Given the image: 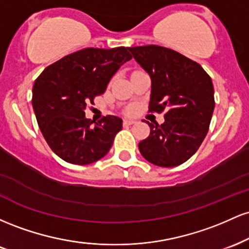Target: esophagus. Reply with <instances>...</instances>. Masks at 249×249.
<instances>
[{
  "label": "esophagus",
  "instance_id": "34e87169",
  "mask_svg": "<svg viewBox=\"0 0 249 249\" xmlns=\"http://www.w3.org/2000/svg\"><path fill=\"white\" fill-rule=\"evenodd\" d=\"M134 124V121H132V119H125L124 121V125H132Z\"/></svg>",
  "mask_w": 249,
  "mask_h": 249
}]
</instances>
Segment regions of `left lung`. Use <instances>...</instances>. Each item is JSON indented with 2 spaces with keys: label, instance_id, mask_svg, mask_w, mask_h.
I'll use <instances>...</instances> for the list:
<instances>
[{
  "label": "left lung",
  "instance_id": "8db88e82",
  "mask_svg": "<svg viewBox=\"0 0 249 249\" xmlns=\"http://www.w3.org/2000/svg\"><path fill=\"white\" fill-rule=\"evenodd\" d=\"M128 50L152 81L148 111L166 110L162 124L147 122L150 136L139 142V151L157 166H178L196 152L208 132L215 105L212 79L199 63L168 48Z\"/></svg>",
  "mask_w": 249,
  "mask_h": 249
}]
</instances>
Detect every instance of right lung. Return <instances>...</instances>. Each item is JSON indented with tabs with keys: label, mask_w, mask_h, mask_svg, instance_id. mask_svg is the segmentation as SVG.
<instances>
[{
	"label": "right lung",
	"mask_w": 249,
	"mask_h": 249,
	"mask_svg": "<svg viewBox=\"0 0 249 249\" xmlns=\"http://www.w3.org/2000/svg\"><path fill=\"white\" fill-rule=\"evenodd\" d=\"M131 58L125 47L85 48L53 63L37 77L33 88L37 123L45 142L63 160L88 165L108 152L123 121L107 116L93 125L84 111Z\"/></svg>",
	"instance_id": "add662e5"
}]
</instances>
